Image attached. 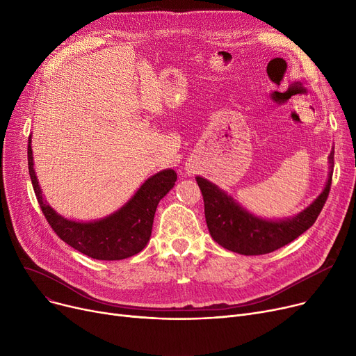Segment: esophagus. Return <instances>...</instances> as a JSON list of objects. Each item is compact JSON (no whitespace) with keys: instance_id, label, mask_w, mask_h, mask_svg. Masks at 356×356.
Here are the masks:
<instances>
[{"instance_id":"34e87169","label":"esophagus","mask_w":356,"mask_h":356,"mask_svg":"<svg viewBox=\"0 0 356 356\" xmlns=\"http://www.w3.org/2000/svg\"><path fill=\"white\" fill-rule=\"evenodd\" d=\"M188 170H189V172H191V173H192V168H189V167H188Z\"/></svg>"}]
</instances>
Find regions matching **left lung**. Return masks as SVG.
I'll return each instance as SVG.
<instances>
[{
    "instance_id": "left-lung-1",
    "label": "left lung",
    "mask_w": 356,
    "mask_h": 356,
    "mask_svg": "<svg viewBox=\"0 0 356 356\" xmlns=\"http://www.w3.org/2000/svg\"><path fill=\"white\" fill-rule=\"evenodd\" d=\"M333 156L334 147L329 154V175L322 193L306 209L284 219L261 218L215 183L197 176L211 236L220 247L242 255H263L290 244L313 225L323 208L332 184Z\"/></svg>"
}]
</instances>
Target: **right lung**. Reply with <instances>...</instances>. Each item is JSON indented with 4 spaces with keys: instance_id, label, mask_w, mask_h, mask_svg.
<instances>
[{
    "instance_id": "right-lung-1",
    "label": "right lung",
    "mask_w": 356,
    "mask_h": 356,
    "mask_svg": "<svg viewBox=\"0 0 356 356\" xmlns=\"http://www.w3.org/2000/svg\"><path fill=\"white\" fill-rule=\"evenodd\" d=\"M27 157L33 189L49 225L72 248L104 261L124 259L145 248L152 236L157 204L177 180L173 168H165L148 177L117 211L98 219L79 220L59 213L47 203L34 172L31 136Z\"/></svg>"
}]
</instances>
